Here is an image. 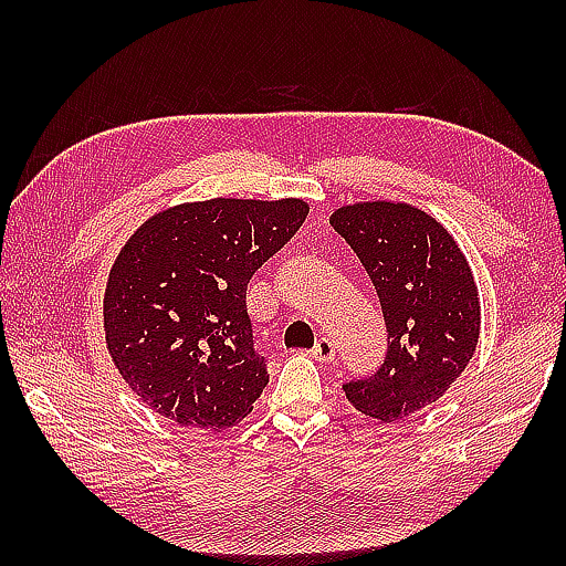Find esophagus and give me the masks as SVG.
Here are the masks:
<instances>
[{
	"mask_svg": "<svg viewBox=\"0 0 566 566\" xmlns=\"http://www.w3.org/2000/svg\"><path fill=\"white\" fill-rule=\"evenodd\" d=\"M311 357H316L318 363H333L335 359V345L331 338H318L316 345L311 347Z\"/></svg>",
	"mask_w": 566,
	"mask_h": 566,
	"instance_id": "obj_1",
	"label": "esophagus"
}]
</instances>
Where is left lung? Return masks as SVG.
I'll return each mask as SVG.
<instances>
[{
    "label": "left lung",
    "instance_id": "8db88e82",
    "mask_svg": "<svg viewBox=\"0 0 566 566\" xmlns=\"http://www.w3.org/2000/svg\"><path fill=\"white\" fill-rule=\"evenodd\" d=\"M379 294L389 350L375 377L345 384L359 413L381 423L436 403L474 357L482 302L452 233L406 201H355L331 213Z\"/></svg>",
    "mask_w": 566,
    "mask_h": 566
}]
</instances>
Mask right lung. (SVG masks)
<instances>
[{
  "label": "right lung",
  "instance_id": "add662e5",
  "mask_svg": "<svg viewBox=\"0 0 566 566\" xmlns=\"http://www.w3.org/2000/svg\"><path fill=\"white\" fill-rule=\"evenodd\" d=\"M308 201L213 197L160 209L118 252L104 292L106 347L155 413L223 432L268 387L252 350L250 276L306 221Z\"/></svg>",
  "mask_w": 566,
  "mask_h": 566
}]
</instances>
